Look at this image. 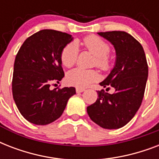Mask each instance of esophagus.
<instances>
[{"mask_svg":"<svg viewBox=\"0 0 159 159\" xmlns=\"http://www.w3.org/2000/svg\"><path fill=\"white\" fill-rule=\"evenodd\" d=\"M85 91V89L83 88H76V92L77 93H81V92H83Z\"/></svg>","mask_w":159,"mask_h":159,"instance_id":"34e87169","label":"esophagus"}]
</instances>
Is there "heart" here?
I'll list each match as a JSON object with an SVG mask.
<instances>
[{
  "mask_svg": "<svg viewBox=\"0 0 159 159\" xmlns=\"http://www.w3.org/2000/svg\"><path fill=\"white\" fill-rule=\"evenodd\" d=\"M86 48L95 56L94 64L100 69L107 71L110 69L111 60L108 53L110 46L102 39L96 35L87 36L84 39ZM79 53V48L77 42H72L65 46L61 53V61L65 67H71L76 63ZM99 79V74L95 70L83 69L77 67L67 73L66 81L69 85L78 88H85L92 82Z\"/></svg>",
  "mask_w": 159,
  "mask_h": 159,
  "instance_id": "heart-1",
  "label": "heart"
}]
</instances>
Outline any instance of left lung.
Returning <instances> with one entry per match:
<instances>
[{"label":"left lung","mask_w":159,"mask_h":159,"mask_svg":"<svg viewBox=\"0 0 159 159\" xmlns=\"http://www.w3.org/2000/svg\"><path fill=\"white\" fill-rule=\"evenodd\" d=\"M114 46L116 62L111 72L100 82L103 87L115 88L114 94L98 91L95 103L87 106L88 116L104 129L125 126L140 107L148 79V67L140 43L125 31L97 33Z\"/></svg>","instance_id":"left-lung-1"}]
</instances>
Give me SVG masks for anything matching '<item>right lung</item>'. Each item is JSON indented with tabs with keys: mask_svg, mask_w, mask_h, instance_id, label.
Listing matches in <instances>:
<instances>
[{
	"mask_svg": "<svg viewBox=\"0 0 159 159\" xmlns=\"http://www.w3.org/2000/svg\"><path fill=\"white\" fill-rule=\"evenodd\" d=\"M73 40L67 33L42 30L26 39L14 63L12 93L19 111L37 125L52 123L62 116L74 87L50 89L64 77L61 53Z\"/></svg>",
	"mask_w": 159,
	"mask_h": 159,
	"instance_id": "add662e5",
	"label": "right lung"
}]
</instances>
